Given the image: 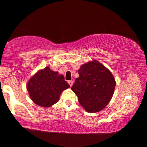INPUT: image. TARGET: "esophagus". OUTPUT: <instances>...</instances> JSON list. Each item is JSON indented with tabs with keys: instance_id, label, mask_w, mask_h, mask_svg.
<instances>
[{
	"instance_id": "esophagus-1",
	"label": "esophagus",
	"mask_w": 147,
	"mask_h": 147,
	"mask_svg": "<svg viewBox=\"0 0 147 147\" xmlns=\"http://www.w3.org/2000/svg\"><path fill=\"white\" fill-rule=\"evenodd\" d=\"M67 82H68V84H69V86L71 87L72 85H73V81H72V80H69V81H68Z\"/></svg>"
}]
</instances>
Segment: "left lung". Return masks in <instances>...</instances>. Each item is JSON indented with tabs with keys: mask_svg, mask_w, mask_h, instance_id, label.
I'll return each instance as SVG.
<instances>
[{
	"mask_svg": "<svg viewBox=\"0 0 147 147\" xmlns=\"http://www.w3.org/2000/svg\"><path fill=\"white\" fill-rule=\"evenodd\" d=\"M71 90L86 112L95 113L106 107L113 96L116 81L111 71L97 60L80 66Z\"/></svg>",
	"mask_w": 147,
	"mask_h": 147,
	"instance_id": "1",
	"label": "left lung"
}]
</instances>
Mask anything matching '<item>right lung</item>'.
<instances>
[{
	"label": "right lung",
	"instance_id": "obj_1",
	"mask_svg": "<svg viewBox=\"0 0 147 147\" xmlns=\"http://www.w3.org/2000/svg\"><path fill=\"white\" fill-rule=\"evenodd\" d=\"M69 87L64 76L53 71L49 66L36 72L27 84L32 101L44 108L51 107L57 103L62 92Z\"/></svg>",
	"mask_w": 147,
	"mask_h": 147
}]
</instances>
